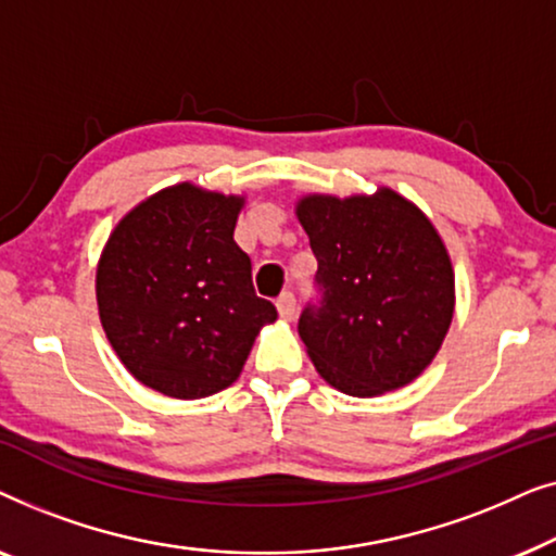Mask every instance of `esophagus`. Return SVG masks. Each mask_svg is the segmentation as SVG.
I'll list each match as a JSON object with an SVG mask.
<instances>
[{"label": "esophagus", "instance_id": "esophagus-1", "mask_svg": "<svg viewBox=\"0 0 556 556\" xmlns=\"http://www.w3.org/2000/svg\"><path fill=\"white\" fill-rule=\"evenodd\" d=\"M276 308H278L280 318H286V321H288V318H293V314H295V295L291 291L280 293L278 301H276Z\"/></svg>", "mask_w": 556, "mask_h": 556}]
</instances>
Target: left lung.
I'll use <instances>...</instances> for the list:
<instances>
[{
	"label": "left lung",
	"mask_w": 556,
	"mask_h": 556,
	"mask_svg": "<svg viewBox=\"0 0 556 556\" xmlns=\"http://www.w3.org/2000/svg\"><path fill=\"white\" fill-rule=\"evenodd\" d=\"M295 217L308 235L321 306L299 333L318 375L352 397H379L422 375L455 311L451 255L428 215L390 187L375 194H306Z\"/></svg>",
	"instance_id": "obj_1"
}]
</instances>
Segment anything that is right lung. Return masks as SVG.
Returning <instances> with one entry per match:
<instances>
[{
  "label": "right lung",
  "instance_id": "right-lung-1",
  "mask_svg": "<svg viewBox=\"0 0 556 556\" xmlns=\"http://www.w3.org/2000/svg\"><path fill=\"white\" fill-rule=\"evenodd\" d=\"M245 197L181 181L121 217L96 270L103 331L121 364L151 390L210 397L245 367L265 324L250 257L235 242Z\"/></svg>",
  "mask_w": 556,
  "mask_h": 556
}]
</instances>
